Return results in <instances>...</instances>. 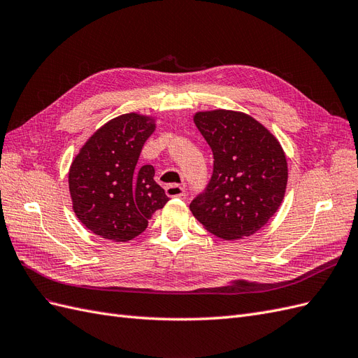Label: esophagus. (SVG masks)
I'll return each instance as SVG.
<instances>
[{
  "instance_id": "obj_1",
  "label": "esophagus",
  "mask_w": 358,
  "mask_h": 358,
  "mask_svg": "<svg viewBox=\"0 0 358 358\" xmlns=\"http://www.w3.org/2000/svg\"><path fill=\"white\" fill-rule=\"evenodd\" d=\"M165 192L169 198H181V196H185V193H186L185 187L180 185H168L165 187Z\"/></svg>"
}]
</instances>
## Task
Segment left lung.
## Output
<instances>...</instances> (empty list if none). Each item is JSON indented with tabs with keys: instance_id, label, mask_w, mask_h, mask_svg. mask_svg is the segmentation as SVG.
Listing matches in <instances>:
<instances>
[{
	"instance_id": "8db88e82",
	"label": "left lung",
	"mask_w": 358,
	"mask_h": 358,
	"mask_svg": "<svg viewBox=\"0 0 358 358\" xmlns=\"http://www.w3.org/2000/svg\"><path fill=\"white\" fill-rule=\"evenodd\" d=\"M193 121L213 151V176L190 211L223 240L249 237L280 207L288 182L285 152L270 131L236 110L198 112Z\"/></svg>"
}]
</instances>
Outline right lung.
Wrapping results in <instances>:
<instances>
[{"label":"right lung","instance_id":"add662e5","mask_svg":"<svg viewBox=\"0 0 358 358\" xmlns=\"http://www.w3.org/2000/svg\"><path fill=\"white\" fill-rule=\"evenodd\" d=\"M156 124L150 117L124 114L91 136L69 171L73 211L101 238L129 241L148 227L152 213L169 198L155 181V168L138 166Z\"/></svg>","mask_w":358,"mask_h":358}]
</instances>
